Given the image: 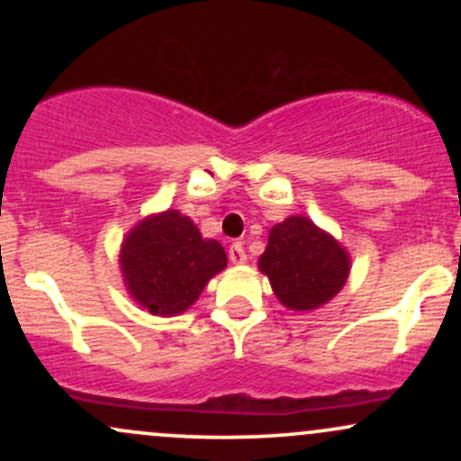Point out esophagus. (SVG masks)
I'll return each instance as SVG.
<instances>
[{"label": "esophagus", "instance_id": "1", "mask_svg": "<svg viewBox=\"0 0 461 461\" xmlns=\"http://www.w3.org/2000/svg\"><path fill=\"white\" fill-rule=\"evenodd\" d=\"M230 262L231 264H245L247 262L245 247H242L240 242H234V245L230 247Z\"/></svg>", "mask_w": 461, "mask_h": 461}]
</instances>
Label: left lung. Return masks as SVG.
<instances>
[{
	"instance_id": "1",
	"label": "left lung",
	"mask_w": 461,
	"mask_h": 461,
	"mask_svg": "<svg viewBox=\"0 0 461 461\" xmlns=\"http://www.w3.org/2000/svg\"><path fill=\"white\" fill-rule=\"evenodd\" d=\"M260 271L273 293L290 310H316L340 293L348 275V256L330 234L305 216H290L268 234Z\"/></svg>"
}]
</instances>
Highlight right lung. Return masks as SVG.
Wrapping results in <instances>:
<instances>
[{"label":"right lung","mask_w":461,"mask_h":461,"mask_svg":"<svg viewBox=\"0 0 461 461\" xmlns=\"http://www.w3.org/2000/svg\"><path fill=\"white\" fill-rule=\"evenodd\" d=\"M225 264L223 247L201 238L197 225L177 210L142 221L121 249V271L131 297L160 316L188 310Z\"/></svg>","instance_id":"1"}]
</instances>
